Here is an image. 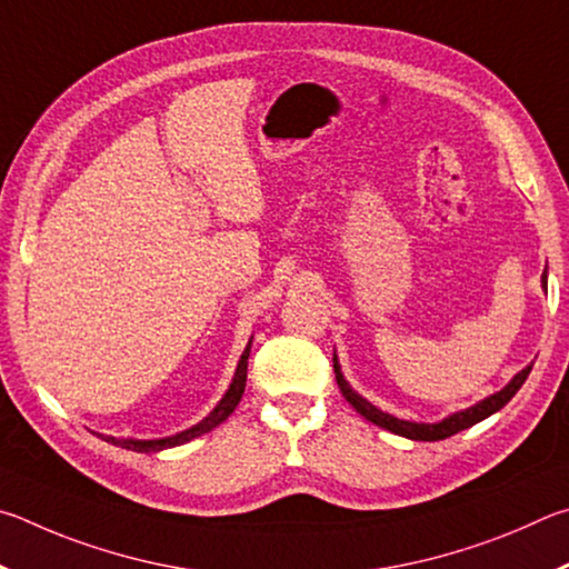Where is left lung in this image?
<instances>
[{
    "mask_svg": "<svg viewBox=\"0 0 569 569\" xmlns=\"http://www.w3.org/2000/svg\"><path fill=\"white\" fill-rule=\"evenodd\" d=\"M542 290H547V269L542 272ZM332 362H335V377H337V385H340V392L345 395V400L350 402L355 410L365 417V420H370L372 425L382 427V430H390L395 435L407 437V440H417V442L445 440V437H452L457 432L467 430V427H472L477 422L487 420V417H490V415L500 412L502 407L517 395V390H520V387L525 385L527 375H530V370H532V365H527L525 370L517 372L512 380L502 387L500 392L485 397V400H480V402L472 405V407H467V410L447 415L445 420H440V422H412V420H400V417H395L390 412L380 410V407H375L370 400H365L360 392L352 390V385L345 380L340 360H337V352L332 357Z\"/></svg>",
    "mask_w": 569,
    "mask_h": 569,
    "instance_id": "left-lung-1",
    "label": "left lung"
}]
</instances>
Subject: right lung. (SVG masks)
Returning <instances> with one entry per match:
<instances>
[{
  "instance_id": "right-lung-1",
  "label": "right lung",
  "mask_w": 569,
  "mask_h": 569,
  "mask_svg": "<svg viewBox=\"0 0 569 569\" xmlns=\"http://www.w3.org/2000/svg\"><path fill=\"white\" fill-rule=\"evenodd\" d=\"M249 350H252V340L247 342L242 357H239L237 362V370H234V377L232 382H229L227 392L222 395V400H219L214 405V410L209 412L204 420H199L197 425L189 427V430H182L177 435H169V437H159V440H134V437H112V435H99L102 437L104 442H112L117 447H124V450H132V452H162V450H169V447H177V445H184L189 440H194V437L204 435L209 430H214L217 425H222L229 415L234 412V407L239 405V400H242L244 395V385H247V360H249Z\"/></svg>"
}]
</instances>
